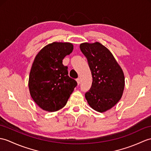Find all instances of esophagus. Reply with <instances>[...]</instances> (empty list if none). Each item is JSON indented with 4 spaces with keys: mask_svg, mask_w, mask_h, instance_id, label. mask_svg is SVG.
<instances>
[{
    "mask_svg": "<svg viewBox=\"0 0 151 151\" xmlns=\"http://www.w3.org/2000/svg\"><path fill=\"white\" fill-rule=\"evenodd\" d=\"M76 82L78 83V84H80V82H81V80H80V78H78L76 79Z\"/></svg>",
    "mask_w": 151,
    "mask_h": 151,
    "instance_id": "esophagus-1",
    "label": "esophagus"
}]
</instances>
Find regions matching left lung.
Listing matches in <instances>:
<instances>
[{"label":"left lung","mask_w":151,"mask_h":151,"mask_svg":"<svg viewBox=\"0 0 151 151\" xmlns=\"http://www.w3.org/2000/svg\"><path fill=\"white\" fill-rule=\"evenodd\" d=\"M80 50L87 59L93 82L85 97L91 107L100 113L110 109L122 96L125 77L111 51L96 42L82 43Z\"/></svg>","instance_id":"obj_1"}]
</instances>
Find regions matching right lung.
Here are the masks:
<instances>
[{
  "label": "right lung",
  "instance_id": "add662e5",
  "mask_svg": "<svg viewBox=\"0 0 151 151\" xmlns=\"http://www.w3.org/2000/svg\"><path fill=\"white\" fill-rule=\"evenodd\" d=\"M69 42H52L38 52L29 77L31 96L43 110L54 112L64 107L77 86L68 76L62 60L73 51Z\"/></svg>",
  "mask_w": 151,
  "mask_h": 151
}]
</instances>
